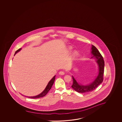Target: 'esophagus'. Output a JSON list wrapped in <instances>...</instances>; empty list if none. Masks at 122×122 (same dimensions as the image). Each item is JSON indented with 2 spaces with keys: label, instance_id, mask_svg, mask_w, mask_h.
Listing matches in <instances>:
<instances>
[{
  "label": "esophagus",
  "instance_id": "esophagus-1",
  "mask_svg": "<svg viewBox=\"0 0 122 122\" xmlns=\"http://www.w3.org/2000/svg\"><path fill=\"white\" fill-rule=\"evenodd\" d=\"M59 74H60V75H64V74H65V73L63 71H60V72H59Z\"/></svg>",
  "mask_w": 122,
  "mask_h": 122
}]
</instances>
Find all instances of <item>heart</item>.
Here are the masks:
<instances>
[{
    "label": "heart",
    "mask_w": 122,
    "mask_h": 122,
    "mask_svg": "<svg viewBox=\"0 0 122 122\" xmlns=\"http://www.w3.org/2000/svg\"><path fill=\"white\" fill-rule=\"evenodd\" d=\"M69 49L70 51L72 49V48L71 47H69ZM77 52H74V53L73 54V57H74V58H75L76 56H77Z\"/></svg>",
    "instance_id": "1"
}]
</instances>
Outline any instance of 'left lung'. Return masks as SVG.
Returning <instances> with one entry per match:
<instances>
[{
  "instance_id": "8db88e82",
  "label": "left lung",
  "mask_w": 122,
  "mask_h": 122,
  "mask_svg": "<svg viewBox=\"0 0 122 122\" xmlns=\"http://www.w3.org/2000/svg\"><path fill=\"white\" fill-rule=\"evenodd\" d=\"M92 54L93 55L92 58L95 57L96 59V62L99 66V74L98 76L93 82L87 85H82L78 84L75 79L72 76L73 84L72 88L76 92L84 93L91 92L95 90L98 86L102 83L103 80V74L104 71V61L102 55L100 54L98 49L95 46L92 45Z\"/></svg>"
}]
</instances>
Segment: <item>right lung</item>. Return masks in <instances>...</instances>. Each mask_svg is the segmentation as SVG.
Wrapping results in <instances>:
<instances>
[{
  "label": "right lung",
  "mask_w": 122,
  "mask_h": 122,
  "mask_svg": "<svg viewBox=\"0 0 122 122\" xmlns=\"http://www.w3.org/2000/svg\"><path fill=\"white\" fill-rule=\"evenodd\" d=\"M21 49L22 48H20V49H19L18 50H17L15 52V54H16V53H17L19 51H20V50H21ZM55 76H54L52 78V79L49 82L47 86L46 87V88H45V89L41 94H39V95H37V96H34V97H28V98H31V99H37V98L42 97H44L45 95H46V94L48 93V92L49 91V90L51 89L53 85L54 84V80H55Z\"/></svg>",
  "instance_id": "add662e5"
}]
</instances>
